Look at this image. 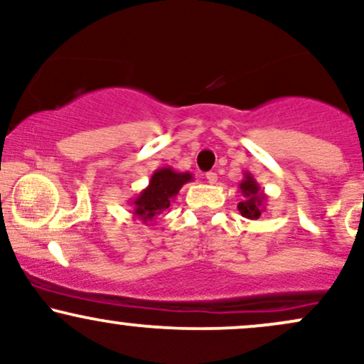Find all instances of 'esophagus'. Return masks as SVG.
<instances>
[{
	"label": "esophagus",
	"instance_id": "34e87169",
	"mask_svg": "<svg viewBox=\"0 0 364 364\" xmlns=\"http://www.w3.org/2000/svg\"><path fill=\"white\" fill-rule=\"evenodd\" d=\"M205 178H207V181L210 183V185H215V183H217V174L214 173V171H210V173H207Z\"/></svg>",
	"mask_w": 364,
	"mask_h": 364
}]
</instances>
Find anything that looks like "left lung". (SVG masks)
<instances>
[{
	"label": "left lung",
	"mask_w": 364,
	"mask_h": 364,
	"mask_svg": "<svg viewBox=\"0 0 364 364\" xmlns=\"http://www.w3.org/2000/svg\"><path fill=\"white\" fill-rule=\"evenodd\" d=\"M240 191L243 195V202L237 203V210L246 219H258L265 212L267 195L263 193L257 179L253 178L252 173L246 171L243 181L240 183Z\"/></svg>",
	"instance_id": "8db88e82"
}]
</instances>
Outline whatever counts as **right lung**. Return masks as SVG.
<instances>
[{"label": "right lung", "instance_id": "1", "mask_svg": "<svg viewBox=\"0 0 364 364\" xmlns=\"http://www.w3.org/2000/svg\"><path fill=\"white\" fill-rule=\"evenodd\" d=\"M193 181L191 173H179L173 168H159L150 176L149 186L144 188L135 198L132 200L133 217L150 225L157 215H161L171 202L176 198L183 185Z\"/></svg>", "mask_w": 364, "mask_h": 364}]
</instances>
